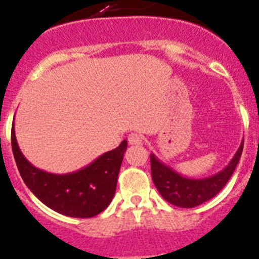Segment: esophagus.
<instances>
[{"mask_svg": "<svg viewBox=\"0 0 259 259\" xmlns=\"http://www.w3.org/2000/svg\"><path fill=\"white\" fill-rule=\"evenodd\" d=\"M144 137L140 134H136V132H132V134L128 135V143L131 145H140L143 144Z\"/></svg>", "mask_w": 259, "mask_h": 259, "instance_id": "obj_1", "label": "esophagus"}]
</instances>
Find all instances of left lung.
I'll return each mask as SVG.
<instances>
[{
	"label": "left lung",
	"instance_id": "obj_1",
	"mask_svg": "<svg viewBox=\"0 0 259 259\" xmlns=\"http://www.w3.org/2000/svg\"><path fill=\"white\" fill-rule=\"evenodd\" d=\"M242 148H244V141L240 145L235 157L232 158V161L224 170L205 179L184 178L175 172L172 168L158 161L155 155L150 154L153 183L167 202L172 203L175 206L185 207V209L198 206L201 203L211 200L223 189L224 185L227 184L239 163Z\"/></svg>",
	"mask_w": 259,
	"mask_h": 259
}]
</instances>
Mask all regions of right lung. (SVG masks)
Returning <instances> with one entry per match:
<instances>
[{"label":"right lung","instance_id":"obj_1","mask_svg":"<svg viewBox=\"0 0 259 259\" xmlns=\"http://www.w3.org/2000/svg\"><path fill=\"white\" fill-rule=\"evenodd\" d=\"M11 146L23 182L36 197L54 211L72 218H92L113 200L127 141L105 153L83 170L54 175L32 166L18 146L14 125Z\"/></svg>","mask_w":259,"mask_h":259}]
</instances>
